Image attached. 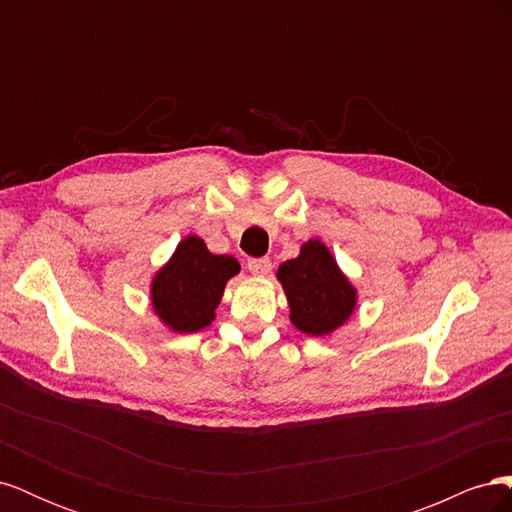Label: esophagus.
I'll return each instance as SVG.
<instances>
[{"instance_id": "esophagus-1", "label": "esophagus", "mask_w": 512, "mask_h": 512, "mask_svg": "<svg viewBox=\"0 0 512 512\" xmlns=\"http://www.w3.org/2000/svg\"><path fill=\"white\" fill-rule=\"evenodd\" d=\"M247 269H250V273H254L258 277H265L271 273V260L269 258H250L247 260Z\"/></svg>"}]
</instances>
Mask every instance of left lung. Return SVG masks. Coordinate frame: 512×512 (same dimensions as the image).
<instances>
[{"mask_svg": "<svg viewBox=\"0 0 512 512\" xmlns=\"http://www.w3.org/2000/svg\"><path fill=\"white\" fill-rule=\"evenodd\" d=\"M277 280L286 292L290 322L301 333L331 335L356 307V288L320 239L305 241L297 258L282 262Z\"/></svg>", "mask_w": 512, "mask_h": 512, "instance_id": "left-lung-1", "label": "left lung"}]
</instances>
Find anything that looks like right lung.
<instances>
[{"instance_id":"obj_1","label":"right lung","mask_w":512,"mask_h":512,"mask_svg":"<svg viewBox=\"0 0 512 512\" xmlns=\"http://www.w3.org/2000/svg\"><path fill=\"white\" fill-rule=\"evenodd\" d=\"M239 269L237 258L211 254L200 237H185L153 275L149 290L153 312L175 333L205 329L215 320L226 282Z\"/></svg>"}]
</instances>
